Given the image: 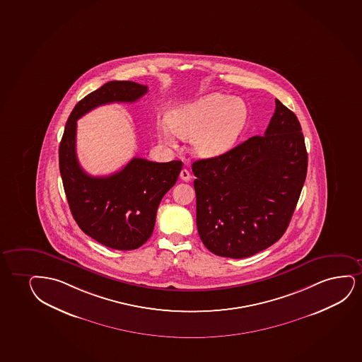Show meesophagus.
Here are the masks:
<instances>
[{
	"mask_svg": "<svg viewBox=\"0 0 362 362\" xmlns=\"http://www.w3.org/2000/svg\"><path fill=\"white\" fill-rule=\"evenodd\" d=\"M180 177H181V180H183V181H189L191 180V174H189V171H188L187 169H182L181 170V173H180Z\"/></svg>",
	"mask_w": 362,
	"mask_h": 362,
	"instance_id": "obj_1",
	"label": "esophagus"
}]
</instances>
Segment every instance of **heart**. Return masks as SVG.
<instances>
[{
	"label": "heart",
	"mask_w": 362,
	"mask_h": 362,
	"mask_svg": "<svg viewBox=\"0 0 362 362\" xmlns=\"http://www.w3.org/2000/svg\"><path fill=\"white\" fill-rule=\"evenodd\" d=\"M248 122V107L243 100L220 93L201 96L197 100L176 106L169 119L156 124L163 142L176 146V134L193 138L197 154L216 158L231 151Z\"/></svg>",
	"instance_id": "b5f03b06"
}]
</instances>
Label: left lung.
I'll list each match as a JSON object with an SVG mask.
<instances>
[{
  "instance_id": "1",
  "label": "left lung",
  "mask_w": 362,
  "mask_h": 362,
  "mask_svg": "<svg viewBox=\"0 0 362 362\" xmlns=\"http://www.w3.org/2000/svg\"><path fill=\"white\" fill-rule=\"evenodd\" d=\"M202 243L220 257L246 258L288 229L307 174L296 115L278 99L264 136L192 164Z\"/></svg>"
}]
</instances>
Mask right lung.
I'll return each mask as SVG.
<instances>
[{"instance_id":"right-lung-1","label":"right lung","mask_w":362,"mask_h":362,"mask_svg":"<svg viewBox=\"0 0 362 362\" xmlns=\"http://www.w3.org/2000/svg\"><path fill=\"white\" fill-rule=\"evenodd\" d=\"M146 92V86L112 81L88 94L69 115L59 149L64 193L76 223L88 236L119 251L141 247L151 238L158 206L177 181L182 161L154 163L133 158L117 173L94 177L78 163L77 119L98 106L133 103Z\"/></svg>"}]
</instances>
